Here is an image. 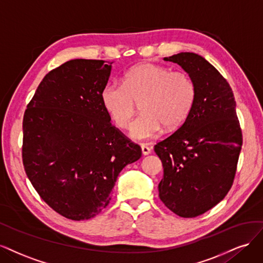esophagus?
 <instances>
[{
    "instance_id": "34e87169",
    "label": "esophagus",
    "mask_w": 263,
    "mask_h": 263,
    "mask_svg": "<svg viewBox=\"0 0 263 263\" xmlns=\"http://www.w3.org/2000/svg\"><path fill=\"white\" fill-rule=\"evenodd\" d=\"M141 148H142L143 155H148V154H151L152 148L147 145V144H141Z\"/></svg>"
}]
</instances>
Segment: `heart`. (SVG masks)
Segmentation results:
<instances>
[{
	"instance_id": "obj_1",
	"label": "heart",
	"mask_w": 263,
	"mask_h": 263,
	"mask_svg": "<svg viewBox=\"0 0 263 263\" xmlns=\"http://www.w3.org/2000/svg\"><path fill=\"white\" fill-rule=\"evenodd\" d=\"M196 92V84L188 73L141 63L124 74L123 83L105 84L100 99L110 119L120 129L130 125L141 103L144 112L131 125L130 137L145 140L156 137L164 125L174 129L187 119Z\"/></svg>"
}]
</instances>
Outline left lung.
<instances>
[{"instance_id":"left-lung-1","label":"left lung","mask_w":263,"mask_h":263,"mask_svg":"<svg viewBox=\"0 0 263 263\" xmlns=\"http://www.w3.org/2000/svg\"><path fill=\"white\" fill-rule=\"evenodd\" d=\"M179 64L196 84V100L176 132L154 146L164 168L159 199L181 217H196L232 188L242 145L236 101L228 82L204 58L181 52Z\"/></svg>"}]
</instances>
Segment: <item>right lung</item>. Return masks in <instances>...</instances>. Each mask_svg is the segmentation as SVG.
I'll return each instance as SVG.
<instances>
[{
	"label": "right lung",
	"mask_w": 263,
	"mask_h": 263,
	"mask_svg": "<svg viewBox=\"0 0 263 263\" xmlns=\"http://www.w3.org/2000/svg\"><path fill=\"white\" fill-rule=\"evenodd\" d=\"M111 64L85 59L63 63L41 81L24 115L25 172L40 198L73 221L100 213L120 172L142 155L101 105Z\"/></svg>",
	"instance_id": "1"
}]
</instances>
